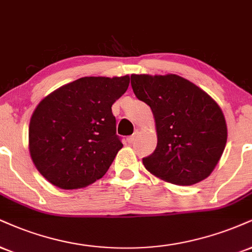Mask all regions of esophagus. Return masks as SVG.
Instances as JSON below:
<instances>
[{
  "label": "esophagus",
  "instance_id": "1",
  "mask_svg": "<svg viewBox=\"0 0 252 252\" xmlns=\"http://www.w3.org/2000/svg\"><path fill=\"white\" fill-rule=\"evenodd\" d=\"M136 135H137V134H136V132H135V134H132L131 136H129V137L126 138V142H128L129 144L134 143V142H135V139H136Z\"/></svg>",
  "mask_w": 252,
  "mask_h": 252
}]
</instances>
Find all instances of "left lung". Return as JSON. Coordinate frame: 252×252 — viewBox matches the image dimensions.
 I'll list each match as a JSON object with an SVG mask.
<instances>
[{"instance_id": "1", "label": "left lung", "mask_w": 252, "mask_h": 252, "mask_svg": "<svg viewBox=\"0 0 252 252\" xmlns=\"http://www.w3.org/2000/svg\"><path fill=\"white\" fill-rule=\"evenodd\" d=\"M139 101L155 117L157 147L144 157L147 170L176 186H192L208 177L228 138L224 115L201 88L177 75H131Z\"/></svg>"}]
</instances>
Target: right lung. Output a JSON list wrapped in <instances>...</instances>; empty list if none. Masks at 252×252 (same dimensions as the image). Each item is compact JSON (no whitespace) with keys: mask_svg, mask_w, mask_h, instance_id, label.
<instances>
[{"mask_svg":"<svg viewBox=\"0 0 252 252\" xmlns=\"http://www.w3.org/2000/svg\"><path fill=\"white\" fill-rule=\"evenodd\" d=\"M122 77H82L39 102L29 124V151L53 186L84 188L108 171L123 147L111 105L126 92Z\"/></svg>","mask_w":252,"mask_h":252,"instance_id":"1","label":"right lung"}]
</instances>
